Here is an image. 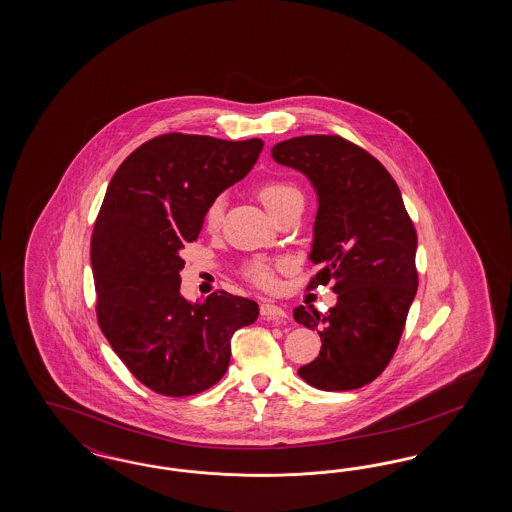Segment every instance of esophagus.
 Segmentation results:
<instances>
[{
    "mask_svg": "<svg viewBox=\"0 0 512 512\" xmlns=\"http://www.w3.org/2000/svg\"><path fill=\"white\" fill-rule=\"evenodd\" d=\"M261 315L268 321H274V323H285L287 321V311L283 310L278 304H272V302H264L261 304Z\"/></svg>",
    "mask_w": 512,
    "mask_h": 512,
    "instance_id": "obj_1",
    "label": "esophagus"
}]
</instances>
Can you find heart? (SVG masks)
I'll return each instance as SVG.
<instances>
[{"label":"heart","instance_id":"obj_1","mask_svg":"<svg viewBox=\"0 0 512 512\" xmlns=\"http://www.w3.org/2000/svg\"><path fill=\"white\" fill-rule=\"evenodd\" d=\"M257 197H259L264 206L268 208V212H270L272 216H276L279 210H281L283 206H287L289 202L302 199V193H300V189H298L293 182H289V180H283V178H268V180H264V182H261V184L257 186ZM202 221H204V227H206L208 231H216V229H219V225H221V221H223V201H221V199H214V201L206 206ZM278 266L279 264L268 263V261H253V263L248 264L246 274H248V278L251 279V281H255L257 285H261L264 289H270V287H274V283H276V268H278Z\"/></svg>","mask_w":512,"mask_h":512}]
</instances>
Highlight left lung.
Instances as JSON below:
<instances>
[{"label": "left lung", "instance_id": "obj_1", "mask_svg": "<svg viewBox=\"0 0 512 512\" xmlns=\"http://www.w3.org/2000/svg\"><path fill=\"white\" fill-rule=\"evenodd\" d=\"M279 165L304 172L319 195L308 289L332 283L326 315L296 306L295 321L317 330L321 353L298 375L319 390H353L387 368L417 295V231L400 187L355 142L306 135L272 148Z\"/></svg>", "mask_w": 512, "mask_h": 512}]
</instances>
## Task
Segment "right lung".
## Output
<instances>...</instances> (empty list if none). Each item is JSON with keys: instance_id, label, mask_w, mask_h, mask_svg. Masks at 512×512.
Wrapping results in <instances>:
<instances>
[{"instance_id": "right-lung-1", "label": "right lung", "mask_w": 512, "mask_h": 512, "mask_svg": "<svg viewBox=\"0 0 512 512\" xmlns=\"http://www.w3.org/2000/svg\"><path fill=\"white\" fill-rule=\"evenodd\" d=\"M261 139L167 133L125 157L95 219L90 259L97 323L144 387L193 396L214 387L231 360V338L259 317L257 302L216 291L201 304L180 295L184 244L204 210L242 180Z\"/></svg>"}]
</instances>
